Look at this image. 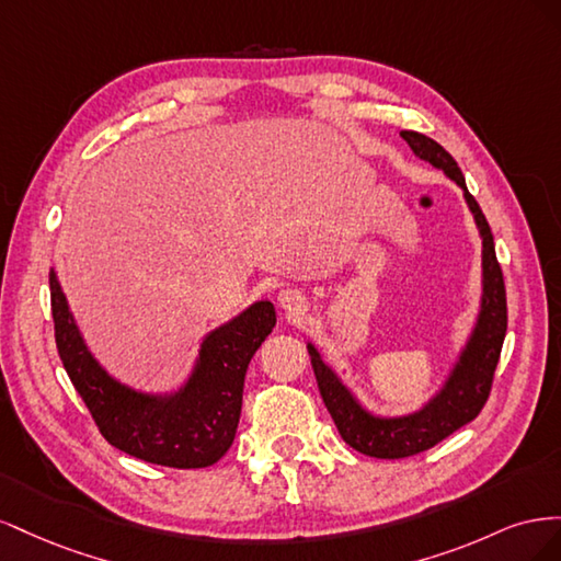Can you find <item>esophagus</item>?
I'll return each instance as SVG.
<instances>
[{
    "label": "esophagus",
    "mask_w": 561,
    "mask_h": 561,
    "mask_svg": "<svg viewBox=\"0 0 561 561\" xmlns=\"http://www.w3.org/2000/svg\"><path fill=\"white\" fill-rule=\"evenodd\" d=\"M278 304L290 318H299L304 311H307V297H304L299 290H293V287L278 295Z\"/></svg>",
    "instance_id": "obj_1"
}]
</instances>
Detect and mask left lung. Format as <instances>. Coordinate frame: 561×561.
<instances>
[{
    "label": "left lung",
    "instance_id": "obj_1",
    "mask_svg": "<svg viewBox=\"0 0 561 561\" xmlns=\"http://www.w3.org/2000/svg\"><path fill=\"white\" fill-rule=\"evenodd\" d=\"M400 135L419 159L433 163L439 171H445L447 178H451L463 190L468 208L472 210L474 222H478L482 236L484 287L478 325H474L470 342L466 344L461 358H458L451 377L447 379L445 388L439 390L421 412L410 416H371L367 410H363L360 402L353 398L351 390L339 381L334 371L322 363L316 346L309 344L318 390L339 435H342L344 443L351 445L355 451L375 458H404L426 451L478 416L491 393V383H494V371L501 358L503 339L507 330L505 283L501 264L496 260L494 236H491L489 222L482 208L478 206V201L468 192L461 168H458L449 151L443 145H437L433 138H428V135L416 130H402Z\"/></svg>",
    "mask_w": 561,
    "mask_h": 561
}]
</instances>
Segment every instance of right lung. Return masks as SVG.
Here are the masks:
<instances>
[{"label": "right lung", "instance_id": "right-lung-1", "mask_svg": "<svg viewBox=\"0 0 561 561\" xmlns=\"http://www.w3.org/2000/svg\"><path fill=\"white\" fill-rule=\"evenodd\" d=\"M58 355L107 443L147 463L208 468L231 447L243 381L254 351L276 325L271 301H257L201 344L198 360L173 396H147L114 381L95 363L67 309L56 271L48 274Z\"/></svg>", "mask_w": 561, "mask_h": 561}]
</instances>
